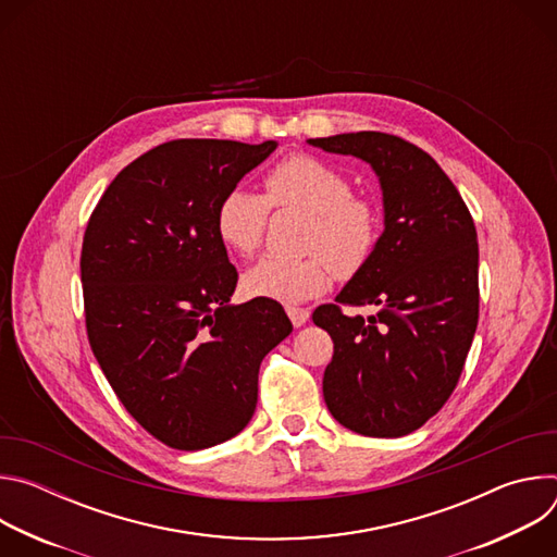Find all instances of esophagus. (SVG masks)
Segmentation results:
<instances>
[{"instance_id":"1","label":"esophagus","mask_w":557,"mask_h":557,"mask_svg":"<svg viewBox=\"0 0 557 557\" xmlns=\"http://www.w3.org/2000/svg\"><path fill=\"white\" fill-rule=\"evenodd\" d=\"M286 314L290 317L293 326H295V329H299V326H304V324L308 322L310 310H308V308H295V306H288V308H286Z\"/></svg>"}]
</instances>
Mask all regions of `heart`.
Returning a JSON list of instances; mask_svg holds the SVG:
<instances>
[{
	"label": "heart",
	"mask_w": 557,
	"mask_h": 557,
	"mask_svg": "<svg viewBox=\"0 0 557 557\" xmlns=\"http://www.w3.org/2000/svg\"><path fill=\"white\" fill-rule=\"evenodd\" d=\"M269 209L301 211V258L267 256L243 277L251 297L299 304L324 293L335 273L342 280L357 275L372 258L381 215L372 198L355 194L350 178L335 165L308 153H293L264 174V196L245 187L228 189L215 207L220 243L237 253L260 249Z\"/></svg>",
	"instance_id": "heart-1"
}]
</instances>
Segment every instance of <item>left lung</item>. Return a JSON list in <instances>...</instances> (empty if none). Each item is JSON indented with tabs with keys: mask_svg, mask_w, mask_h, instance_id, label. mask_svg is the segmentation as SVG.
Here are the masks:
<instances>
[{
	"mask_svg": "<svg viewBox=\"0 0 557 557\" xmlns=\"http://www.w3.org/2000/svg\"><path fill=\"white\" fill-rule=\"evenodd\" d=\"M370 163L383 189L385 231L337 304L312 322L335 344L324 399L348 430L396 438L419 430L451 396L479 326L473 218L434 158L385 132L308 138ZM344 305H379L368 321Z\"/></svg>",
	"mask_w": 557,
	"mask_h": 557,
	"instance_id": "obj_1",
	"label": "left lung"
}]
</instances>
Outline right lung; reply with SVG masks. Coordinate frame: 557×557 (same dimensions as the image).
<instances>
[{
	"mask_svg": "<svg viewBox=\"0 0 557 557\" xmlns=\"http://www.w3.org/2000/svg\"><path fill=\"white\" fill-rule=\"evenodd\" d=\"M277 147L178 138L129 163L84 235L90 348L119 401L156 441L194 451L243 432L262 359L293 331L273 299L231 306L237 271L215 207Z\"/></svg>",
	"mask_w": 557,
	"mask_h": 557,
	"instance_id": "right-lung-1",
	"label": "right lung"
}]
</instances>
